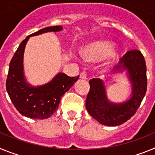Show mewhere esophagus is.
Listing matches in <instances>:
<instances>
[{"label":"esophagus","instance_id":"1","mask_svg":"<svg viewBox=\"0 0 155 155\" xmlns=\"http://www.w3.org/2000/svg\"><path fill=\"white\" fill-rule=\"evenodd\" d=\"M80 78L81 79H87V73L85 71H83L80 74Z\"/></svg>","mask_w":155,"mask_h":155}]
</instances>
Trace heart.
<instances>
[{"mask_svg": "<svg viewBox=\"0 0 155 155\" xmlns=\"http://www.w3.org/2000/svg\"><path fill=\"white\" fill-rule=\"evenodd\" d=\"M115 46L108 41H97L91 42L82 50L83 57L90 61H99L109 57L113 53Z\"/></svg>", "mask_w": 155, "mask_h": 155, "instance_id": "b5f03b06", "label": "heart"}]
</instances>
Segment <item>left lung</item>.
Returning <instances> with one entry per match:
<instances>
[{
  "mask_svg": "<svg viewBox=\"0 0 155 155\" xmlns=\"http://www.w3.org/2000/svg\"><path fill=\"white\" fill-rule=\"evenodd\" d=\"M127 71L132 87L130 98L123 102H113L108 99L102 79L89 81L90 91L86 98V109L99 124L109 127L121 125L134 116L141 103L147 91V68L141 52L132 50L120 58L113 68V74Z\"/></svg>",
  "mask_w": 155,
  "mask_h": 155,
  "instance_id": "8db88e82",
  "label": "left lung"
}]
</instances>
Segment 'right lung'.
Here are the masks:
<instances>
[{
    "label": "right lung",
    "mask_w": 155,
    "mask_h": 155,
    "mask_svg": "<svg viewBox=\"0 0 155 155\" xmlns=\"http://www.w3.org/2000/svg\"><path fill=\"white\" fill-rule=\"evenodd\" d=\"M62 29L61 25L46 27L31 34L20 43L12 57L8 70L6 89L15 107L22 116L39 120L49 118L58 109L64 93L78 80L79 76L74 78L64 73H58L46 84L32 86L27 82L25 76L23 57L25 48L30 37Z\"/></svg>",
    "instance_id": "obj_1"
}]
</instances>
